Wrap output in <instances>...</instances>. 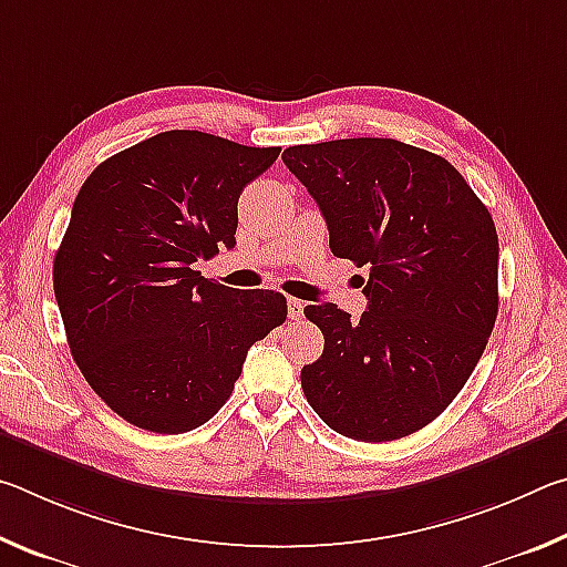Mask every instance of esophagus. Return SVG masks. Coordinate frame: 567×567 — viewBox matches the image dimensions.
Here are the masks:
<instances>
[{
	"label": "esophagus",
	"instance_id": "34e87169",
	"mask_svg": "<svg viewBox=\"0 0 567 567\" xmlns=\"http://www.w3.org/2000/svg\"><path fill=\"white\" fill-rule=\"evenodd\" d=\"M302 310H305L302 300H297V297H290V300H287V315H290V320H300Z\"/></svg>",
	"mask_w": 567,
	"mask_h": 567
}]
</instances>
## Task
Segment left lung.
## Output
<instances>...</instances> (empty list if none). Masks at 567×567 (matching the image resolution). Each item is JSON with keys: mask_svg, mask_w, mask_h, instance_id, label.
<instances>
[{"mask_svg": "<svg viewBox=\"0 0 567 567\" xmlns=\"http://www.w3.org/2000/svg\"><path fill=\"white\" fill-rule=\"evenodd\" d=\"M330 229L334 257L368 267L360 320L305 307L324 334L300 372L334 433L388 443L433 422L473 375L497 318V233L445 157L354 137L282 152Z\"/></svg>", "mask_w": 567, "mask_h": 567, "instance_id": "obj_1", "label": "left lung"}]
</instances>
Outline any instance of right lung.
I'll use <instances>...</instances> for the list:
<instances>
[{"label":"right lung","mask_w":567,"mask_h":567,"mask_svg":"<svg viewBox=\"0 0 567 567\" xmlns=\"http://www.w3.org/2000/svg\"><path fill=\"white\" fill-rule=\"evenodd\" d=\"M277 155L169 130L84 179L54 255V297L76 368L130 425L199 427L233 395L247 350L285 322L280 292L197 270L235 247L237 199Z\"/></svg>","instance_id":"obj_1"}]
</instances>
